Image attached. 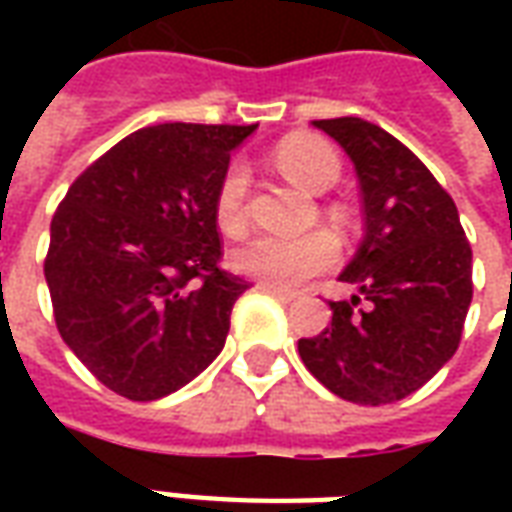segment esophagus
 <instances>
[{
  "mask_svg": "<svg viewBox=\"0 0 512 512\" xmlns=\"http://www.w3.org/2000/svg\"><path fill=\"white\" fill-rule=\"evenodd\" d=\"M257 290H263V293H268V296H274V299H279L282 304H290V301L299 299V293H293V290H285V288H277V285H268V282H260V285H257Z\"/></svg>",
  "mask_w": 512,
  "mask_h": 512,
  "instance_id": "34e87169",
  "label": "esophagus"
}]
</instances>
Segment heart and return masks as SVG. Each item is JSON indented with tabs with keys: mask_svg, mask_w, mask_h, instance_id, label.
Listing matches in <instances>:
<instances>
[{
	"mask_svg": "<svg viewBox=\"0 0 512 512\" xmlns=\"http://www.w3.org/2000/svg\"><path fill=\"white\" fill-rule=\"evenodd\" d=\"M274 164L285 178L310 191L332 189L340 178V158L332 147L315 136H288L274 147ZM246 169L230 164L216 183L213 194V222L227 238L244 235L249 213H246ZM238 271L263 279L277 288H296L307 279L318 277L337 263V241L326 230L301 235V238H271L260 235L246 241L233 255Z\"/></svg>",
	"mask_w": 512,
	"mask_h": 512,
	"instance_id": "obj_1",
	"label": "heart"
}]
</instances>
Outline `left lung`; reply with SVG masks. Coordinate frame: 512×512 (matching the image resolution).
<instances>
[{"label":"left lung","mask_w":512,"mask_h":512,"mask_svg":"<svg viewBox=\"0 0 512 512\" xmlns=\"http://www.w3.org/2000/svg\"><path fill=\"white\" fill-rule=\"evenodd\" d=\"M312 126L354 161L367 233L340 274L359 296L329 301L332 323L299 340V356L343 400L395 403L428 384L461 345L472 246L450 194L400 139L359 117Z\"/></svg>","instance_id":"left-lung-1"}]
</instances>
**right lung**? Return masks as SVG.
<instances>
[{"mask_svg":"<svg viewBox=\"0 0 512 512\" xmlns=\"http://www.w3.org/2000/svg\"><path fill=\"white\" fill-rule=\"evenodd\" d=\"M255 128H139L62 197L43 260L54 323L117 395L158 400L224 348L249 282L222 266L213 194L230 150Z\"/></svg>","mask_w":512,"mask_h":512,"instance_id":"add662e5","label":"right lung"}]
</instances>
